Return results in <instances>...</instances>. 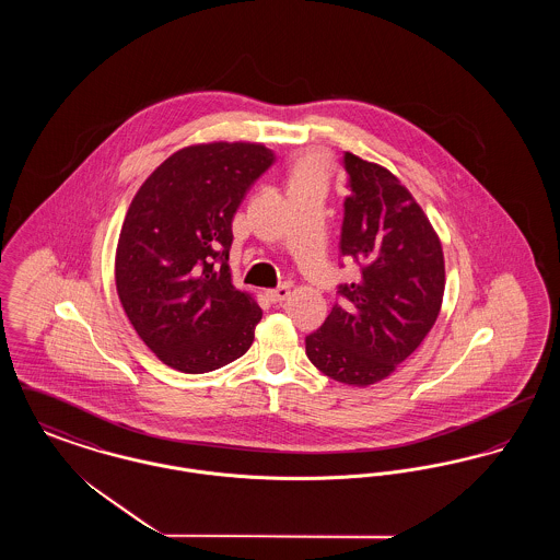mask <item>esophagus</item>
I'll return each mask as SVG.
<instances>
[{
    "label": "esophagus",
    "mask_w": 560,
    "mask_h": 560,
    "mask_svg": "<svg viewBox=\"0 0 560 560\" xmlns=\"http://www.w3.org/2000/svg\"><path fill=\"white\" fill-rule=\"evenodd\" d=\"M288 295H290V288L288 285H281L277 290H268L267 292L268 302H272V304H281Z\"/></svg>",
    "instance_id": "34e87169"
}]
</instances>
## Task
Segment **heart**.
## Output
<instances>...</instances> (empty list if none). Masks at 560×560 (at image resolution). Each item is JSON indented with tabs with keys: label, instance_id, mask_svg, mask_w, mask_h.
<instances>
[{
	"label": "heart",
	"instance_id": "b5f03b06",
	"mask_svg": "<svg viewBox=\"0 0 560 560\" xmlns=\"http://www.w3.org/2000/svg\"><path fill=\"white\" fill-rule=\"evenodd\" d=\"M308 185H325V161L320 160L319 155H306L293 163L290 188Z\"/></svg>",
	"mask_w": 560,
	"mask_h": 560
}]
</instances>
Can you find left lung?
Listing matches in <instances>:
<instances>
[{"label":"left lung","instance_id":"obj_1","mask_svg":"<svg viewBox=\"0 0 560 560\" xmlns=\"http://www.w3.org/2000/svg\"><path fill=\"white\" fill-rule=\"evenodd\" d=\"M340 252L361 267L342 283V302L306 336V357L319 372L350 386H370L397 370L422 345L445 292L443 247L427 213L386 167L345 153Z\"/></svg>","mask_w":560,"mask_h":560}]
</instances>
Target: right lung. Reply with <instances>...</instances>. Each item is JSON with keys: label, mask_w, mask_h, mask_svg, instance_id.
Wrapping results in <instances>:
<instances>
[{"label": "right lung", "mask_w": 560, "mask_h": 560, "mask_svg": "<svg viewBox=\"0 0 560 560\" xmlns=\"http://www.w3.org/2000/svg\"><path fill=\"white\" fill-rule=\"evenodd\" d=\"M272 163L256 142L192 144L163 161L130 203L117 293L140 340L178 372H213L254 342L262 311L231 281V226Z\"/></svg>", "instance_id": "add662e5"}]
</instances>
